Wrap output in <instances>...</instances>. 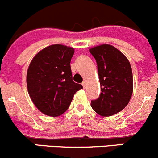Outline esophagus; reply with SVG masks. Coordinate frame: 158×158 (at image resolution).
<instances>
[{"mask_svg":"<svg viewBox=\"0 0 158 158\" xmlns=\"http://www.w3.org/2000/svg\"><path fill=\"white\" fill-rule=\"evenodd\" d=\"M82 85H83L84 88L86 87V81H84L82 82Z\"/></svg>","mask_w":158,"mask_h":158,"instance_id":"1","label":"esophagus"}]
</instances>
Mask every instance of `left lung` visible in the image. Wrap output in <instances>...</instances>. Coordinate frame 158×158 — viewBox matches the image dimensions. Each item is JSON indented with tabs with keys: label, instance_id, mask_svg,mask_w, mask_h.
Here are the masks:
<instances>
[{
	"label": "left lung",
	"instance_id": "left-lung-1",
	"mask_svg": "<svg viewBox=\"0 0 158 158\" xmlns=\"http://www.w3.org/2000/svg\"><path fill=\"white\" fill-rule=\"evenodd\" d=\"M97 63L101 93L91 101L93 109L102 116H111L122 111L133 93L131 64L121 51L108 44L90 49Z\"/></svg>",
	"mask_w": 158,
	"mask_h": 158
}]
</instances>
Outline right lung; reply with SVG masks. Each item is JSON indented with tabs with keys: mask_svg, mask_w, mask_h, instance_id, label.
<instances>
[{
	"mask_svg": "<svg viewBox=\"0 0 158 158\" xmlns=\"http://www.w3.org/2000/svg\"><path fill=\"white\" fill-rule=\"evenodd\" d=\"M74 49L49 46L36 54L27 73L29 96L41 112L58 116L69 107L75 93L83 89L73 81L70 61Z\"/></svg>",
	"mask_w": 158,
	"mask_h": 158,
	"instance_id": "right-lung-1",
	"label": "right lung"
}]
</instances>
